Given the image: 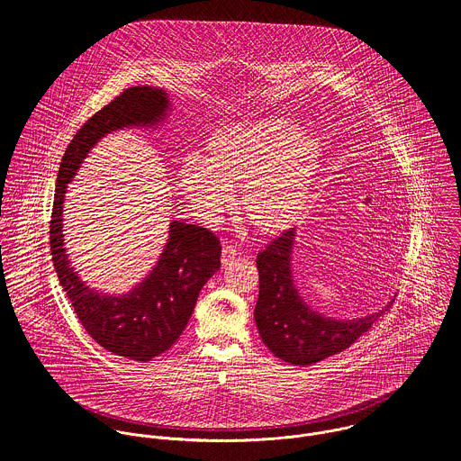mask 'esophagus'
<instances>
[{
  "mask_svg": "<svg viewBox=\"0 0 461 461\" xmlns=\"http://www.w3.org/2000/svg\"><path fill=\"white\" fill-rule=\"evenodd\" d=\"M238 256H240V252H238V249L234 245H225L223 250H221V263L227 266V264L232 263Z\"/></svg>",
  "mask_w": 461,
  "mask_h": 461,
  "instance_id": "34e87169",
  "label": "esophagus"
}]
</instances>
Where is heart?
I'll return each instance as SVG.
<instances>
[{
	"mask_svg": "<svg viewBox=\"0 0 461 461\" xmlns=\"http://www.w3.org/2000/svg\"><path fill=\"white\" fill-rule=\"evenodd\" d=\"M321 149L316 138L280 117L236 122L216 132L207 156L190 154L181 188L205 221H214L243 186L247 218L263 230L291 225L309 195Z\"/></svg>",
	"mask_w": 461,
	"mask_h": 461,
	"instance_id": "heart-1",
	"label": "heart"
}]
</instances>
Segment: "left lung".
Segmentation results:
<instances>
[{
	"mask_svg": "<svg viewBox=\"0 0 461 461\" xmlns=\"http://www.w3.org/2000/svg\"><path fill=\"white\" fill-rule=\"evenodd\" d=\"M294 229L284 230L258 254L259 298L256 323L264 344L284 362L316 364L349 348L393 303L360 320H331L300 298L291 275Z\"/></svg>",
	"mask_w": 461,
	"mask_h": 461,
	"instance_id": "left-lung-1",
	"label": "left lung"
}]
</instances>
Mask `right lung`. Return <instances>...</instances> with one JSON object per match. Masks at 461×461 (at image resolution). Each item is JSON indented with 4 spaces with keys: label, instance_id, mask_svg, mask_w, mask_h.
<instances>
[{
    "label": "right lung",
    "instance_id": "obj_1",
    "mask_svg": "<svg viewBox=\"0 0 461 461\" xmlns=\"http://www.w3.org/2000/svg\"><path fill=\"white\" fill-rule=\"evenodd\" d=\"M167 108L165 90L131 86L94 113L67 145L50 221L53 266L83 329L104 349L136 362L165 353L186 329L200 289L220 267V240L203 227L172 221L168 243L150 275L124 296H106L85 285L67 259L62 203L67 183L101 136L156 124Z\"/></svg>",
    "mask_w": 461,
    "mask_h": 461
}]
</instances>
